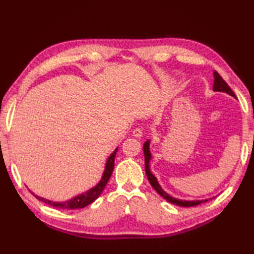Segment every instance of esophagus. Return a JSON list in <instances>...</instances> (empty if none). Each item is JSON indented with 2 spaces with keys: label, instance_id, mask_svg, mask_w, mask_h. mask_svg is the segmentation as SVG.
Instances as JSON below:
<instances>
[{
  "label": "esophagus",
  "instance_id": "1",
  "mask_svg": "<svg viewBox=\"0 0 254 254\" xmlns=\"http://www.w3.org/2000/svg\"><path fill=\"white\" fill-rule=\"evenodd\" d=\"M133 135L135 136V137H137V138L142 137V136L144 135V130H143L142 127H136V128H134V130H133Z\"/></svg>",
  "mask_w": 254,
  "mask_h": 254
}]
</instances>
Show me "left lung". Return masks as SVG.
I'll list each match as a JSON object with an SVG mask.
<instances>
[{
  "instance_id": "left-lung-1",
  "label": "left lung",
  "mask_w": 254,
  "mask_h": 254,
  "mask_svg": "<svg viewBox=\"0 0 254 254\" xmlns=\"http://www.w3.org/2000/svg\"><path fill=\"white\" fill-rule=\"evenodd\" d=\"M213 89L215 91H223V93H226L228 94L230 96H233L236 98V95L233 90H231V88L228 86V84L225 82V80L223 79V77L220 76V75L216 72L214 71V86H213ZM143 150H144V156H145V171H146V176L148 178V181L150 183V186H152L156 192H157L159 195L161 197H164L166 201H168L172 204H176L178 205V206H183V207H190V206H196V205H199L201 203H204V202H207L208 199H201V201H183V199H178V198H175L170 196L169 194H167L163 189H161V187L159 186V183L157 182V180H156L155 176L150 172L149 170V160H150V152H149V141L145 142L144 146H143Z\"/></svg>"
}]
</instances>
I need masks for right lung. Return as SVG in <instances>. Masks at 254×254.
I'll return each instance as SVG.
<instances>
[{"instance_id": "obj_1", "label": "right lung", "mask_w": 254, "mask_h": 254, "mask_svg": "<svg viewBox=\"0 0 254 254\" xmlns=\"http://www.w3.org/2000/svg\"><path fill=\"white\" fill-rule=\"evenodd\" d=\"M118 152V148H116L115 152H113L110 156L109 158H108L107 163H106V168L104 171V175H102V178L100 182L97 185L95 188L90 189L89 191L85 192L83 194H80V195L75 196L71 199H68V201L65 202H61V203H57V202H51L49 199H46L44 197H40L38 195H34L36 198L39 199V201L44 202L46 204H49L53 207H57V208H65V209H76V208H83L85 206H87L90 203H93L96 198H98L99 195L101 194V192L104 191L105 187L107 186L108 181H109L110 177L112 175V171H113V167H115V157H116V154Z\"/></svg>"}]
</instances>
